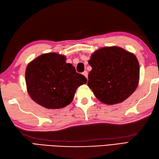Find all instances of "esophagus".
Wrapping results in <instances>:
<instances>
[{"label":"esophagus","mask_w":159,"mask_h":159,"mask_svg":"<svg viewBox=\"0 0 159 159\" xmlns=\"http://www.w3.org/2000/svg\"><path fill=\"white\" fill-rule=\"evenodd\" d=\"M83 75L84 76H85L86 78H87V77H88V72H87V71H84V72H83Z\"/></svg>","instance_id":"esophagus-1"}]
</instances>
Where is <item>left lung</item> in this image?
<instances>
[{"mask_svg":"<svg viewBox=\"0 0 159 159\" xmlns=\"http://www.w3.org/2000/svg\"><path fill=\"white\" fill-rule=\"evenodd\" d=\"M87 85L101 102L115 104L133 93L139 80V65L135 55L117 46L96 50L88 61Z\"/></svg>","mask_w":159,"mask_h":159,"instance_id":"obj_1","label":"left lung"}]
</instances>
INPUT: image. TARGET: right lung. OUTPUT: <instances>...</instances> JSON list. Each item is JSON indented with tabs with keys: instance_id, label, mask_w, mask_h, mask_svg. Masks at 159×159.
<instances>
[{
	"instance_id": "1",
	"label": "right lung",
	"mask_w": 159,
	"mask_h": 159,
	"mask_svg": "<svg viewBox=\"0 0 159 159\" xmlns=\"http://www.w3.org/2000/svg\"><path fill=\"white\" fill-rule=\"evenodd\" d=\"M66 57L46 53L32 61L26 67L27 92L35 102L46 109H60L72 102L76 89L86 84L87 79L77 73Z\"/></svg>"
}]
</instances>
